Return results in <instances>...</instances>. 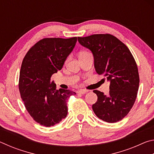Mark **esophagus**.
I'll use <instances>...</instances> for the list:
<instances>
[{
	"label": "esophagus",
	"instance_id": "esophagus-1",
	"mask_svg": "<svg viewBox=\"0 0 154 154\" xmlns=\"http://www.w3.org/2000/svg\"><path fill=\"white\" fill-rule=\"evenodd\" d=\"M88 92V90H83V89H82V90H79V91H78V93L79 94H84L87 93Z\"/></svg>",
	"mask_w": 154,
	"mask_h": 154
}]
</instances>
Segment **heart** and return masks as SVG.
<instances>
[{"label":"heart","instance_id":"b5f03b06","mask_svg":"<svg viewBox=\"0 0 154 154\" xmlns=\"http://www.w3.org/2000/svg\"><path fill=\"white\" fill-rule=\"evenodd\" d=\"M84 53H86V52H85V51H82V52H81V53H80L79 54H84Z\"/></svg>","mask_w":154,"mask_h":154}]
</instances>
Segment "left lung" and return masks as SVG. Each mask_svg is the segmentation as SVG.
<instances>
[{
	"instance_id": "left-lung-1",
	"label": "left lung",
	"mask_w": 154,
	"mask_h": 154,
	"mask_svg": "<svg viewBox=\"0 0 154 154\" xmlns=\"http://www.w3.org/2000/svg\"><path fill=\"white\" fill-rule=\"evenodd\" d=\"M77 38L81 45L92 52L97 74L110 81L109 94L93 91L98 96L92 105L94 112L99 119L109 123L122 120L133 106L139 86V71L133 56L124 43L110 34Z\"/></svg>"
}]
</instances>
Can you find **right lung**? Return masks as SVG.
<instances>
[{"label": "right lung", "mask_w": 154, "mask_h": 154, "mask_svg": "<svg viewBox=\"0 0 154 154\" xmlns=\"http://www.w3.org/2000/svg\"><path fill=\"white\" fill-rule=\"evenodd\" d=\"M77 42L70 38H45L35 43L23 59L19 90L25 107L34 120L50 127L67 116V100L76 94L70 90H56L51 75L62 69Z\"/></svg>", "instance_id": "add662e5"}]
</instances>
